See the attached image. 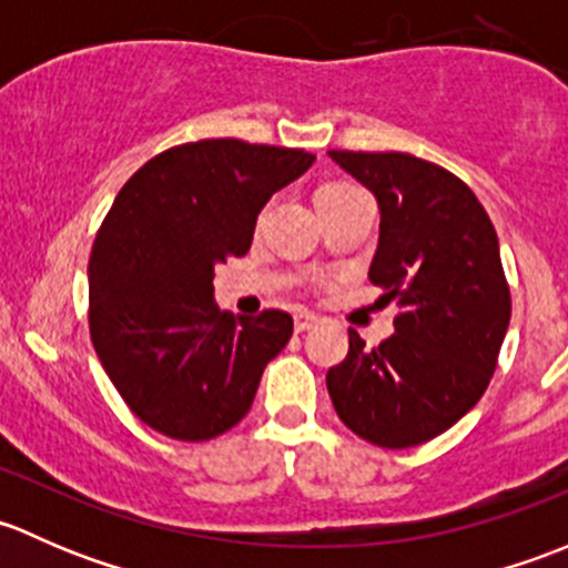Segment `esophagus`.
Returning a JSON list of instances; mask_svg holds the SVG:
<instances>
[{"label": "esophagus", "instance_id": "1", "mask_svg": "<svg viewBox=\"0 0 568 568\" xmlns=\"http://www.w3.org/2000/svg\"><path fill=\"white\" fill-rule=\"evenodd\" d=\"M318 316L316 313H307V311H296L294 313V329L296 332H307V329H313V326L318 324Z\"/></svg>", "mask_w": 568, "mask_h": 568}]
</instances>
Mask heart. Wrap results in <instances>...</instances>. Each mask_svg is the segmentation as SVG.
Listing matches in <instances>:
<instances>
[{"label":"heart","mask_w":568,"mask_h":568,"mask_svg":"<svg viewBox=\"0 0 568 568\" xmlns=\"http://www.w3.org/2000/svg\"><path fill=\"white\" fill-rule=\"evenodd\" d=\"M352 192H359L357 186H352V183H343V181H329L324 183V186L316 192V203L318 200H326V197H341V194H352Z\"/></svg>","instance_id":"heart-1"}]
</instances>
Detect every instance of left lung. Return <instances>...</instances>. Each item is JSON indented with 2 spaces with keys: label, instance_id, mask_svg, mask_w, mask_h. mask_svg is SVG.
Here are the masks:
<instances>
[{
  "label": "left lung",
  "instance_id": "8db88e82",
  "mask_svg": "<svg viewBox=\"0 0 568 568\" xmlns=\"http://www.w3.org/2000/svg\"><path fill=\"white\" fill-rule=\"evenodd\" d=\"M379 203L368 277L398 300L395 332L376 348L348 329V354L326 374L337 417L379 448L448 432L497 368L511 294L495 225L473 189L409 153L329 151Z\"/></svg>",
  "mask_w": 568,
  "mask_h": 568
}]
</instances>
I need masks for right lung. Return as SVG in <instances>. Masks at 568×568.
Listing matches in <instances>:
<instances>
[{"label": "right lung", "instance_id": "right-lung-1", "mask_svg": "<svg viewBox=\"0 0 568 568\" xmlns=\"http://www.w3.org/2000/svg\"><path fill=\"white\" fill-rule=\"evenodd\" d=\"M313 162L200 140L153 156L114 197L90 252V337L129 409L164 437L203 443L236 426L291 341L285 311H220L214 266L250 250L268 197Z\"/></svg>", "mask_w": 568, "mask_h": 568}]
</instances>
